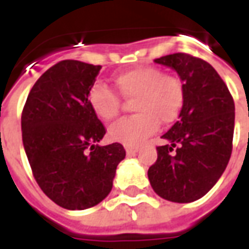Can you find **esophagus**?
<instances>
[{
    "label": "esophagus",
    "mask_w": 249,
    "mask_h": 249,
    "mask_svg": "<svg viewBox=\"0 0 249 249\" xmlns=\"http://www.w3.org/2000/svg\"><path fill=\"white\" fill-rule=\"evenodd\" d=\"M125 150L128 154H133L139 150V146H133V145H125Z\"/></svg>",
    "instance_id": "1"
}]
</instances>
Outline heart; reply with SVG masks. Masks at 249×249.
Returning <instances> with one entry per match:
<instances>
[{
    "instance_id": "heart-1",
    "label": "heart",
    "mask_w": 249,
    "mask_h": 249,
    "mask_svg": "<svg viewBox=\"0 0 249 249\" xmlns=\"http://www.w3.org/2000/svg\"><path fill=\"white\" fill-rule=\"evenodd\" d=\"M116 87L126 99H133L136 115L128 116L110 125L109 137L125 145H139L158 129L160 120L170 124L178 117L183 106L185 88L176 75L163 73L154 66H140L120 72ZM92 110L104 121L115 119L120 112V99L109 87L95 83L88 91Z\"/></svg>"
}]
</instances>
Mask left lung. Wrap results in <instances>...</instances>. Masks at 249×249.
Wrapping results in <instances>:
<instances>
[{
  "label": "left lung",
  "instance_id": "8db88e82",
  "mask_svg": "<svg viewBox=\"0 0 249 249\" xmlns=\"http://www.w3.org/2000/svg\"><path fill=\"white\" fill-rule=\"evenodd\" d=\"M154 62L176 70L185 99L179 120L162 136L167 143L157 146L149 181L163 199L190 203L207 194L227 167L235 104L226 83L203 59L177 53Z\"/></svg>",
  "mask_w": 249,
  "mask_h": 249
}]
</instances>
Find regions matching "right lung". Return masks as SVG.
<instances>
[{
  "instance_id": "right-lung-1",
  "label": "right lung",
  "mask_w": 249,
  "mask_h": 249,
  "mask_svg": "<svg viewBox=\"0 0 249 249\" xmlns=\"http://www.w3.org/2000/svg\"><path fill=\"white\" fill-rule=\"evenodd\" d=\"M101 66L62 60L36 82L21 117L33 176L50 199L67 210L96 206L109 194L125 158L119 142L100 146L106 128L88 103Z\"/></svg>"
}]
</instances>
